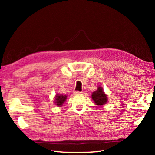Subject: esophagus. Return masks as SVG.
<instances>
[{
    "instance_id": "34e87169",
    "label": "esophagus",
    "mask_w": 155,
    "mask_h": 155,
    "mask_svg": "<svg viewBox=\"0 0 155 155\" xmlns=\"http://www.w3.org/2000/svg\"><path fill=\"white\" fill-rule=\"evenodd\" d=\"M81 93V92H80V91H74V94H79Z\"/></svg>"
}]
</instances>
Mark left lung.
Returning <instances> with one entry per match:
<instances>
[{"mask_svg": "<svg viewBox=\"0 0 155 155\" xmlns=\"http://www.w3.org/2000/svg\"><path fill=\"white\" fill-rule=\"evenodd\" d=\"M91 97L94 103L98 106H102V105H104L107 103V95L104 93L102 87H98L97 90L92 93Z\"/></svg>", "mask_w": 155, "mask_h": 155, "instance_id": "8db88e82", "label": "left lung"}]
</instances>
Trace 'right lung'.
I'll return each mask as SVG.
<instances>
[{
    "label": "right lung",
    "mask_w": 155,
    "mask_h": 155,
    "mask_svg": "<svg viewBox=\"0 0 155 155\" xmlns=\"http://www.w3.org/2000/svg\"><path fill=\"white\" fill-rule=\"evenodd\" d=\"M67 95H63V94H57L54 98V103L55 105H57L58 107H61L62 104L64 103V102L67 99Z\"/></svg>",
    "instance_id": "right-lung-1"
}]
</instances>
